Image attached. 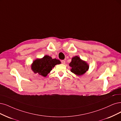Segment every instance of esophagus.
<instances>
[{"instance_id":"1","label":"esophagus","mask_w":121,"mask_h":121,"mask_svg":"<svg viewBox=\"0 0 121 121\" xmlns=\"http://www.w3.org/2000/svg\"><path fill=\"white\" fill-rule=\"evenodd\" d=\"M61 63L63 64H65V60H62L61 61Z\"/></svg>"}]
</instances>
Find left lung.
Instances as JSON below:
<instances>
[{
	"label": "left lung",
	"mask_w": 121,
	"mask_h": 121,
	"mask_svg": "<svg viewBox=\"0 0 121 121\" xmlns=\"http://www.w3.org/2000/svg\"><path fill=\"white\" fill-rule=\"evenodd\" d=\"M69 65L71 67V72L77 76L84 75L89 68L87 62L82 60L78 56H75L72 58Z\"/></svg>",
	"instance_id": "left-lung-1"
}]
</instances>
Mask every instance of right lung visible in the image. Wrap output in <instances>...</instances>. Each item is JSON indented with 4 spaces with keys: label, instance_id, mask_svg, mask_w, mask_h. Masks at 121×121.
<instances>
[{
    "label": "right lung",
    "instance_id": "add662e5",
    "mask_svg": "<svg viewBox=\"0 0 121 121\" xmlns=\"http://www.w3.org/2000/svg\"><path fill=\"white\" fill-rule=\"evenodd\" d=\"M60 63L59 60L52 59L51 56L45 55L42 58H37L34 60L31 65V68L35 74L37 73L45 77L56 65Z\"/></svg>",
    "mask_w": 121,
    "mask_h": 121
}]
</instances>
